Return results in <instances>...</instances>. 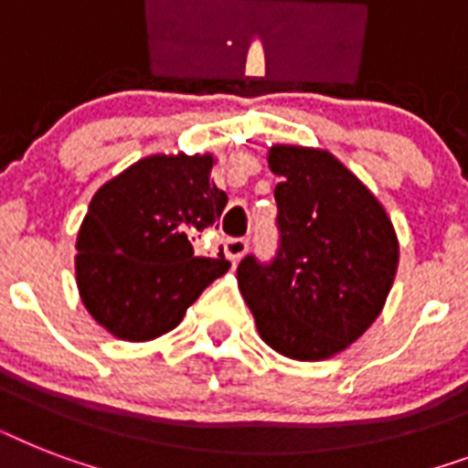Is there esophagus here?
Segmentation results:
<instances>
[{"mask_svg":"<svg viewBox=\"0 0 468 468\" xmlns=\"http://www.w3.org/2000/svg\"><path fill=\"white\" fill-rule=\"evenodd\" d=\"M223 250H226V257L233 264H238L242 260V255L248 252V240L245 238H228L223 242Z\"/></svg>","mask_w":468,"mask_h":468,"instance_id":"1","label":"esophagus"}]
</instances>
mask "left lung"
Here are the masks:
<instances>
[{"label": "left lung", "instance_id": "8db88e82", "mask_svg": "<svg viewBox=\"0 0 468 468\" xmlns=\"http://www.w3.org/2000/svg\"><path fill=\"white\" fill-rule=\"evenodd\" d=\"M282 176L279 248L248 255L238 286L262 340L279 355L320 362L347 349L378 318L399 270V240L384 206L327 150L274 145Z\"/></svg>", "mask_w": 468, "mask_h": 468}]
</instances>
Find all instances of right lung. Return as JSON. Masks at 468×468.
I'll return each mask as SVG.
<instances>
[{
    "instance_id": "add662e5",
    "label": "right lung",
    "mask_w": 468,
    "mask_h": 468,
    "mask_svg": "<svg viewBox=\"0 0 468 468\" xmlns=\"http://www.w3.org/2000/svg\"><path fill=\"white\" fill-rule=\"evenodd\" d=\"M213 155H150L91 197L77 233V289L87 311L121 340H153L230 267L198 255L218 228L226 191L208 182Z\"/></svg>"
}]
</instances>
